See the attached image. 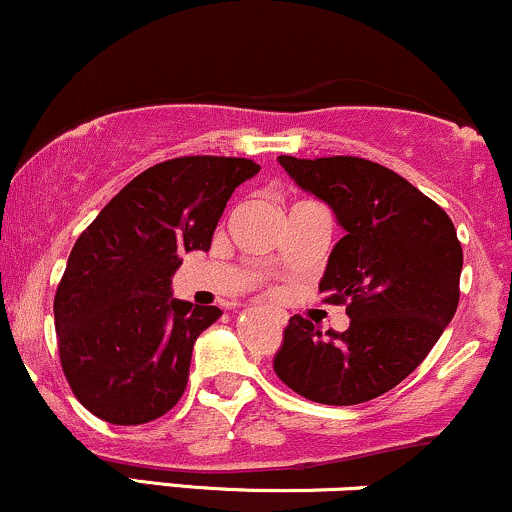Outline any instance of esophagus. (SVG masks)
<instances>
[{"label":"esophagus","mask_w":512,"mask_h":512,"mask_svg":"<svg viewBox=\"0 0 512 512\" xmlns=\"http://www.w3.org/2000/svg\"><path fill=\"white\" fill-rule=\"evenodd\" d=\"M272 313H274L276 322H279V325H286V322H289V315H286L284 310H272Z\"/></svg>","instance_id":"34e87169"}]
</instances>
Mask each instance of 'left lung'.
Segmentation results:
<instances>
[{
	"instance_id": "8db88e82",
	"label": "left lung",
	"mask_w": 512,
	"mask_h": 512,
	"mask_svg": "<svg viewBox=\"0 0 512 512\" xmlns=\"http://www.w3.org/2000/svg\"><path fill=\"white\" fill-rule=\"evenodd\" d=\"M330 204L344 238L320 293L346 305V332L293 315L274 356L281 383L310 402L349 407L385 395L419 366L460 303L462 245L450 216L395 170L356 156H279Z\"/></svg>"
}]
</instances>
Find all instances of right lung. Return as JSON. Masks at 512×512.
<instances>
[{
	"label": "right lung",
	"instance_id": "obj_1",
	"mask_svg": "<svg viewBox=\"0 0 512 512\" xmlns=\"http://www.w3.org/2000/svg\"><path fill=\"white\" fill-rule=\"evenodd\" d=\"M250 158L182 156L146 168L81 233L55 293L62 370L84 407L117 426L178 404L192 346L221 317L170 291L182 252L209 250Z\"/></svg>",
	"mask_w": 512,
	"mask_h": 512
}]
</instances>
